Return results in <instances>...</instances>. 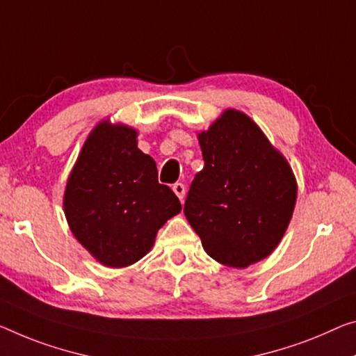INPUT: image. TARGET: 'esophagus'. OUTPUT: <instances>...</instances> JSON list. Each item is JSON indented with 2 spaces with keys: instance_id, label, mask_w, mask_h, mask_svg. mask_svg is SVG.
Returning <instances> with one entry per match:
<instances>
[{
  "instance_id": "esophagus-1",
  "label": "esophagus",
  "mask_w": 356,
  "mask_h": 356,
  "mask_svg": "<svg viewBox=\"0 0 356 356\" xmlns=\"http://www.w3.org/2000/svg\"><path fill=\"white\" fill-rule=\"evenodd\" d=\"M173 193L178 195V199L183 202V199H184V195H186V188H184V184L183 183H175L173 184Z\"/></svg>"
}]
</instances>
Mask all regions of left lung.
I'll list each match as a JSON object with an SVG mask.
<instances>
[{"label": "left lung", "mask_w": 356, "mask_h": 356, "mask_svg": "<svg viewBox=\"0 0 356 356\" xmlns=\"http://www.w3.org/2000/svg\"><path fill=\"white\" fill-rule=\"evenodd\" d=\"M205 165L191 183L184 215L204 250L243 269L269 256L296 204L291 167L247 114L227 109L199 135Z\"/></svg>", "instance_id": "obj_1"}]
</instances>
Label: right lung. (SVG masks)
Listing matches in <instances>:
<instances>
[{
  "label": "right lung",
  "mask_w": 356,
  "mask_h": 356,
  "mask_svg": "<svg viewBox=\"0 0 356 356\" xmlns=\"http://www.w3.org/2000/svg\"><path fill=\"white\" fill-rule=\"evenodd\" d=\"M71 232L108 267H125L151 250L167 220L181 211L173 191L157 179L151 156L125 125L98 124L83 146L65 191Z\"/></svg>",
  "instance_id": "add662e5"
}]
</instances>
